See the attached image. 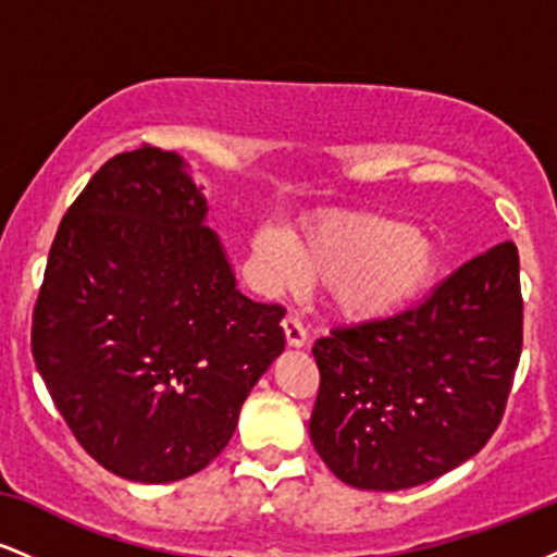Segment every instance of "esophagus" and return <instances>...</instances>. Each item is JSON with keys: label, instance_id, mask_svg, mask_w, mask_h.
I'll list each match as a JSON object with an SVG mask.
<instances>
[{"label": "esophagus", "instance_id": "obj_1", "mask_svg": "<svg viewBox=\"0 0 557 557\" xmlns=\"http://www.w3.org/2000/svg\"><path fill=\"white\" fill-rule=\"evenodd\" d=\"M283 330H285L287 345H290V348H304V345L309 343V335H306V327L300 324L298 317H285Z\"/></svg>", "mask_w": 557, "mask_h": 557}]
</instances>
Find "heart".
I'll use <instances>...</instances> for the list:
<instances>
[{
    "label": "heart",
    "mask_w": 557,
    "mask_h": 557,
    "mask_svg": "<svg viewBox=\"0 0 557 557\" xmlns=\"http://www.w3.org/2000/svg\"><path fill=\"white\" fill-rule=\"evenodd\" d=\"M251 246L274 290H293L304 280L330 285L332 309L350 324L400 314L430 290L440 272L434 243L382 214L319 222L293 246L280 230L261 227Z\"/></svg>",
    "instance_id": "obj_1"
}]
</instances>
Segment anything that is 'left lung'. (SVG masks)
<instances>
[{
  "label": "left lung",
  "mask_w": 557,
  "mask_h": 557,
  "mask_svg": "<svg viewBox=\"0 0 557 557\" xmlns=\"http://www.w3.org/2000/svg\"><path fill=\"white\" fill-rule=\"evenodd\" d=\"M521 343L519 248L505 240L411 309L319 337L311 443L350 487L432 482L476 456L497 430Z\"/></svg>",
  "instance_id": "left-lung-1"
}]
</instances>
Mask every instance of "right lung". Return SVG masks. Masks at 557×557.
<instances>
[{
	"label": "right lung",
	"mask_w": 557,
	"mask_h": 557,
	"mask_svg": "<svg viewBox=\"0 0 557 557\" xmlns=\"http://www.w3.org/2000/svg\"><path fill=\"white\" fill-rule=\"evenodd\" d=\"M203 220L183 159L144 144L101 164L49 251L38 374L83 450L131 482L212 463L285 348V309L243 296Z\"/></svg>",
	"instance_id": "right-lung-1"
}]
</instances>
